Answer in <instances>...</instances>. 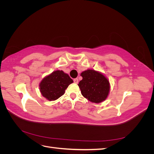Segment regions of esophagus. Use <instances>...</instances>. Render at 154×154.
I'll list each match as a JSON object with an SVG mask.
<instances>
[{"label": "esophagus", "mask_w": 154, "mask_h": 154, "mask_svg": "<svg viewBox=\"0 0 154 154\" xmlns=\"http://www.w3.org/2000/svg\"><path fill=\"white\" fill-rule=\"evenodd\" d=\"M73 81H74V83H78V78H74V80H73Z\"/></svg>", "instance_id": "esophagus-1"}]
</instances>
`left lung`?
<instances>
[{
    "label": "left lung",
    "mask_w": 154,
    "mask_h": 154,
    "mask_svg": "<svg viewBox=\"0 0 154 154\" xmlns=\"http://www.w3.org/2000/svg\"><path fill=\"white\" fill-rule=\"evenodd\" d=\"M83 79L79 82L82 94L93 103L104 101L109 93V82L101 73L88 69L81 73Z\"/></svg>",
    "instance_id": "8db88e82"
}]
</instances>
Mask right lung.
<instances>
[{"instance_id":"1","label":"right lung","mask_w":154,"mask_h":154,"mask_svg":"<svg viewBox=\"0 0 154 154\" xmlns=\"http://www.w3.org/2000/svg\"><path fill=\"white\" fill-rule=\"evenodd\" d=\"M73 80L62 71H56L45 77L40 83L41 94L49 101L62 96Z\"/></svg>"}]
</instances>
